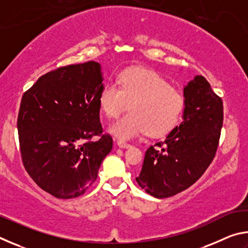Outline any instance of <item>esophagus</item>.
Instances as JSON below:
<instances>
[{
	"mask_svg": "<svg viewBox=\"0 0 248 248\" xmlns=\"http://www.w3.org/2000/svg\"><path fill=\"white\" fill-rule=\"evenodd\" d=\"M117 145H118L119 148H121V149H129V148H131V145L128 144V143H125V142H124V141H117Z\"/></svg>",
	"mask_w": 248,
	"mask_h": 248,
	"instance_id": "esophagus-1",
	"label": "esophagus"
}]
</instances>
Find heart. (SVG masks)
Masks as SVG:
<instances>
[{
	"mask_svg": "<svg viewBox=\"0 0 248 248\" xmlns=\"http://www.w3.org/2000/svg\"><path fill=\"white\" fill-rule=\"evenodd\" d=\"M99 107L109 118H116L129 104L130 111L109 127L118 139L132 140L141 134L161 137L180 119L185 97L152 70L132 68L121 72L118 86L108 82L99 94Z\"/></svg>",
	"mask_w": 248,
	"mask_h": 248,
	"instance_id": "1",
	"label": "heart"
}]
</instances>
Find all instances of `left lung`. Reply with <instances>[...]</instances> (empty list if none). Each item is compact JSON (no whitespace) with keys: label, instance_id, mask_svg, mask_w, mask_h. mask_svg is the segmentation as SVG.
<instances>
[{"label":"left lung","instance_id":"obj_1","mask_svg":"<svg viewBox=\"0 0 248 248\" xmlns=\"http://www.w3.org/2000/svg\"><path fill=\"white\" fill-rule=\"evenodd\" d=\"M183 121L146 150L136 178L155 198H167L187 189L208 169L219 145L223 104L207 79L196 75L184 86Z\"/></svg>","mask_w":248,"mask_h":248}]
</instances>
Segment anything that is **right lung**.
Segmentation results:
<instances>
[{
    "mask_svg": "<svg viewBox=\"0 0 248 248\" xmlns=\"http://www.w3.org/2000/svg\"><path fill=\"white\" fill-rule=\"evenodd\" d=\"M98 62L51 71L25 92L17 130L23 164L45 191L61 199L83 195L97 178L112 139L103 134L99 94L104 87Z\"/></svg>",
    "mask_w": 248,
    "mask_h": 248,
    "instance_id": "obj_1",
    "label": "right lung"
}]
</instances>
